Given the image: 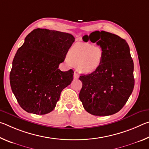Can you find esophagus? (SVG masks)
Instances as JSON below:
<instances>
[{
  "instance_id": "esophagus-1",
  "label": "esophagus",
  "mask_w": 149,
  "mask_h": 149,
  "mask_svg": "<svg viewBox=\"0 0 149 149\" xmlns=\"http://www.w3.org/2000/svg\"><path fill=\"white\" fill-rule=\"evenodd\" d=\"M79 75H78L76 72H75L74 74V79H78V78H79Z\"/></svg>"
}]
</instances>
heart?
Returning <instances> with one entry per match:
<instances>
[{"label":"heart","mask_w":149,"mask_h":149,"mask_svg":"<svg viewBox=\"0 0 149 149\" xmlns=\"http://www.w3.org/2000/svg\"><path fill=\"white\" fill-rule=\"evenodd\" d=\"M68 58L72 64L76 65L79 72L91 74L101 65L104 52L100 47L78 43L70 49Z\"/></svg>","instance_id":"b5f03b06"}]
</instances>
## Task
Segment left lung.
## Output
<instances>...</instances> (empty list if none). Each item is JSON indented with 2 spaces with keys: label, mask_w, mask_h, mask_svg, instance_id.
<instances>
[{
  "label": "left lung",
  "mask_w": 149,
  "mask_h": 149,
  "mask_svg": "<svg viewBox=\"0 0 149 149\" xmlns=\"http://www.w3.org/2000/svg\"><path fill=\"white\" fill-rule=\"evenodd\" d=\"M97 42L104 52L99 69L79 77L82 88L79 99L85 110L94 116L116 114L127 102L134 88L133 61L125 40L104 31H96L83 37Z\"/></svg>",
  "instance_id": "obj_1"
}]
</instances>
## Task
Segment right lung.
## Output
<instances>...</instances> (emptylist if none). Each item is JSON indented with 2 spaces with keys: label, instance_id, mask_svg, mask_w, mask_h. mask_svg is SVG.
<instances>
[{
  "label": "right lung",
  "instance_id": "add662e5",
  "mask_svg": "<svg viewBox=\"0 0 149 149\" xmlns=\"http://www.w3.org/2000/svg\"><path fill=\"white\" fill-rule=\"evenodd\" d=\"M74 41L71 34L47 29L27 35L10 74L12 92L25 111L43 115L54 110L62 91L74 79L72 69L62 72L58 66Z\"/></svg>",
  "mask_w": 149,
  "mask_h": 149
}]
</instances>
